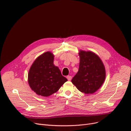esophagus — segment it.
Instances as JSON below:
<instances>
[{
	"label": "esophagus",
	"instance_id": "obj_1",
	"mask_svg": "<svg viewBox=\"0 0 131 131\" xmlns=\"http://www.w3.org/2000/svg\"><path fill=\"white\" fill-rule=\"evenodd\" d=\"M66 78H67V79L68 81H71L72 80V77L71 76H70V75H68V76H67Z\"/></svg>",
	"mask_w": 131,
	"mask_h": 131
}]
</instances>
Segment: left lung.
I'll return each instance as SVG.
<instances>
[{"label":"left lung","instance_id":"left-lung-1","mask_svg":"<svg viewBox=\"0 0 131 131\" xmlns=\"http://www.w3.org/2000/svg\"><path fill=\"white\" fill-rule=\"evenodd\" d=\"M78 72L72 80L79 91L92 94L98 90L104 82L105 68L100 58L92 52L80 51Z\"/></svg>","mask_w":131,"mask_h":131}]
</instances>
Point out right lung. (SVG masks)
<instances>
[{
	"label": "right lung",
	"mask_w": 131,
	"mask_h": 131,
	"mask_svg": "<svg viewBox=\"0 0 131 131\" xmlns=\"http://www.w3.org/2000/svg\"><path fill=\"white\" fill-rule=\"evenodd\" d=\"M53 57L50 52L41 54L34 61L29 72L30 86L37 94L43 97L56 92L67 81L58 67L53 65Z\"/></svg>",
	"instance_id": "obj_1"
}]
</instances>
